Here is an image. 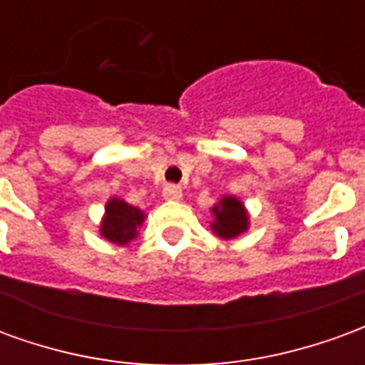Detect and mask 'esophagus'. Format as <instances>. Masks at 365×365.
Listing matches in <instances>:
<instances>
[{"mask_svg":"<svg viewBox=\"0 0 365 365\" xmlns=\"http://www.w3.org/2000/svg\"><path fill=\"white\" fill-rule=\"evenodd\" d=\"M164 197L166 199H174V201H178V199H182V187L180 185H166L164 187Z\"/></svg>","mask_w":365,"mask_h":365,"instance_id":"34e87169","label":"esophagus"}]
</instances>
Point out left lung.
Listing matches in <instances>:
<instances>
[{
	"instance_id": "1",
	"label": "left lung",
	"mask_w": 365,
	"mask_h": 365,
	"mask_svg": "<svg viewBox=\"0 0 365 365\" xmlns=\"http://www.w3.org/2000/svg\"><path fill=\"white\" fill-rule=\"evenodd\" d=\"M215 222L211 225L215 235L221 238H235L240 232H245L248 227V215L245 211V205L237 197H225L221 203L213 207Z\"/></svg>"
}]
</instances>
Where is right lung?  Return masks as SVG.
Here are the masks:
<instances>
[{
  "label": "right lung",
  "mask_w": 365,
  "mask_h": 365,
  "mask_svg": "<svg viewBox=\"0 0 365 365\" xmlns=\"http://www.w3.org/2000/svg\"><path fill=\"white\" fill-rule=\"evenodd\" d=\"M144 213L136 207L128 205L120 199H111L105 207L103 225H101V235L109 242L117 245H127L138 235L136 229L143 225Z\"/></svg>",
  "instance_id": "obj_1"
}]
</instances>
